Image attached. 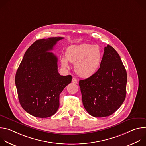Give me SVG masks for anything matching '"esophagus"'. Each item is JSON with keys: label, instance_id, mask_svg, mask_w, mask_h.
I'll list each match as a JSON object with an SVG mask.
<instances>
[{"label": "esophagus", "instance_id": "34e87169", "mask_svg": "<svg viewBox=\"0 0 146 146\" xmlns=\"http://www.w3.org/2000/svg\"><path fill=\"white\" fill-rule=\"evenodd\" d=\"M72 82L74 83V84H77V82H78L77 80V79H76L75 77H73V78H72Z\"/></svg>", "mask_w": 146, "mask_h": 146}]
</instances>
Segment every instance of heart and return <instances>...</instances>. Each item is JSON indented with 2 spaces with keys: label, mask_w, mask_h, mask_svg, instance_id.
<instances>
[{
  "label": "heart",
  "mask_w": 146,
  "mask_h": 146,
  "mask_svg": "<svg viewBox=\"0 0 146 146\" xmlns=\"http://www.w3.org/2000/svg\"><path fill=\"white\" fill-rule=\"evenodd\" d=\"M102 52L98 45L83 43L69 47L65 56L62 57L63 67L69 68L68 61L74 64L76 73L80 77L88 78L99 69L102 60Z\"/></svg>",
  "instance_id": "heart-1"
}]
</instances>
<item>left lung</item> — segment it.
<instances>
[{
	"label": "left lung",
	"instance_id": "8db88e82",
	"mask_svg": "<svg viewBox=\"0 0 146 146\" xmlns=\"http://www.w3.org/2000/svg\"><path fill=\"white\" fill-rule=\"evenodd\" d=\"M127 74L119 55L113 47H105L102 63L91 77L79 81L83 105L95 117L115 112L126 97Z\"/></svg>",
	"mask_w": 146,
	"mask_h": 146
}]
</instances>
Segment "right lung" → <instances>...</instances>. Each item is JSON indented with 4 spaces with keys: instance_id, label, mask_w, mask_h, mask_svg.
<instances>
[{
    "instance_id": "1",
    "label": "right lung",
    "mask_w": 146,
    "mask_h": 146,
    "mask_svg": "<svg viewBox=\"0 0 146 146\" xmlns=\"http://www.w3.org/2000/svg\"><path fill=\"white\" fill-rule=\"evenodd\" d=\"M64 37L36 40L27 50L15 78L21 106L38 118L54 115L59 106V95L72 81V76L58 72V58L50 52Z\"/></svg>"
}]
</instances>
